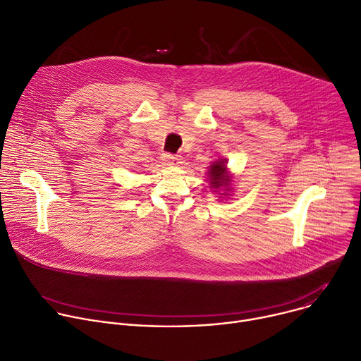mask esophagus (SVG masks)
<instances>
[{
    "label": "esophagus",
    "instance_id": "obj_1",
    "mask_svg": "<svg viewBox=\"0 0 361 361\" xmlns=\"http://www.w3.org/2000/svg\"><path fill=\"white\" fill-rule=\"evenodd\" d=\"M180 160H182V157L178 156V154H172V153H165L164 154L165 165H179V164H182Z\"/></svg>",
    "mask_w": 361,
    "mask_h": 361
}]
</instances>
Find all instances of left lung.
Wrapping results in <instances>:
<instances>
[{
    "instance_id": "8db88e82",
    "label": "left lung",
    "mask_w": 361,
    "mask_h": 361,
    "mask_svg": "<svg viewBox=\"0 0 361 361\" xmlns=\"http://www.w3.org/2000/svg\"><path fill=\"white\" fill-rule=\"evenodd\" d=\"M209 182L211 188L218 189V188H228L229 186V176H226V166L224 160H219V162H215L211 169H209ZM228 190V189H225Z\"/></svg>"
}]
</instances>
